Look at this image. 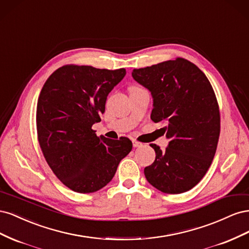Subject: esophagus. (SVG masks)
I'll return each instance as SVG.
<instances>
[{
	"instance_id": "obj_1",
	"label": "esophagus",
	"mask_w": 249,
	"mask_h": 249,
	"mask_svg": "<svg viewBox=\"0 0 249 249\" xmlns=\"http://www.w3.org/2000/svg\"><path fill=\"white\" fill-rule=\"evenodd\" d=\"M133 146L134 147H140V146H142V143L139 142V141H136V140H133Z\"/></svg>"
}]
</instances>
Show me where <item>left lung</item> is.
<instances>
[{"instance_id": "1", "label": "left lung", "mask_w": 249, "mask_h": 249, "mask_svg": "<svg viewBox=\"0 0 249 249\" xmlns=\"http://www.w3.org/2000/svg\"><path fill=\"white\" fill-rule=\"evenodd\" d=\"M133 78L154 97L150 118L166 123L169 139L156 152L154 163L144 168L147 182L164 193L192 189L212 164L220 135V112L210 81L194 63L176 58L134 70Z\"/></svg>"}]
</instances>
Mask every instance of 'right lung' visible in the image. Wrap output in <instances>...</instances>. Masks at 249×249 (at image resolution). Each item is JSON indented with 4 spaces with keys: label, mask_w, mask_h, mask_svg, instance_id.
Wrapping results in <instances>:
<instances>
[{
    "label": "right lung",
    "mask_w": 249,
    "mask_h": 249,
    "mask_svg": "<svg viewBox=\"0 0 249 249\" xmlns=\"http://www.w3.org/2000/svg\"><path fill=\"white\" fill-rule=\"evenodd\" d=\"M124 76V69L67 64L53 72L41 89L37 138L52 171L74 192L102 189L132 150L129 138L97 137L92 130L105 112L109 92Z\"/></svg>",
    "instance_id": "1"
}]
</instances>
